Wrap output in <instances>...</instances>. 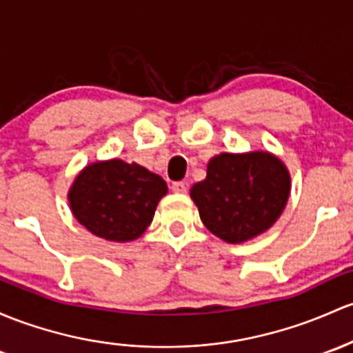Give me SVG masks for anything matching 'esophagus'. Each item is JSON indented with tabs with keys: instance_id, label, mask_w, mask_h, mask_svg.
I'll use <instances>...</instances> for the list:
<instances>
[{
	"instance_id": "obj_1",
	"label": "esophagus",
	"mask_w": 353,
	"mask_h": 353,
	"mask_svg": "<svg viewBox=\"0 0 353 353\" xmlns=\"http://www.w3.org/2000/svg\"><path fill=\"white\" fill-rule=\"evenodd\" d=\"M172 190L175 193H185L187 192V183L185 181H175V183H172Z\"/></svg>"
}]
</instances>
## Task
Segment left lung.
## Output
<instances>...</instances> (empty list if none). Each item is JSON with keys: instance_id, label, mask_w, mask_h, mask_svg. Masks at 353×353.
<instances>
[{"instance_id": "left-lung-1", "label": "left lung", "mask_w": 353, "mask_h": 353, "mask_svg": "<svg viewBox=\"0 0 353 353\" xmlns=\"http://www.w3.org/2000/svg\"><path fill=\"white\" fill-rule=\"evenodd\" d=\"M291 190L290 172L268 151L221 153L207 165L205 180L192 187L203 225L229 244L266 232L283 214Z\"/></svg>"}]
</instances>
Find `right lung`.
Returning <instances> with one entry per match:
<instances>
[{"label": "right lung", "mask_w": 353, "mask_h": 353, "mask_svg": "<svg viewBox=\"0 0 353 353\" xmlns=\"http://www.w3.org/2000/svg\"><path fill=\"white\" fill-rule=\"evenodd\" d=\"M166 192L160 175L114 158L87 165L67 196L74 217L89 232L105 241L130 242L148 229Z\"/></svg>", "instance_id": "obj_1"}]
</instances>
